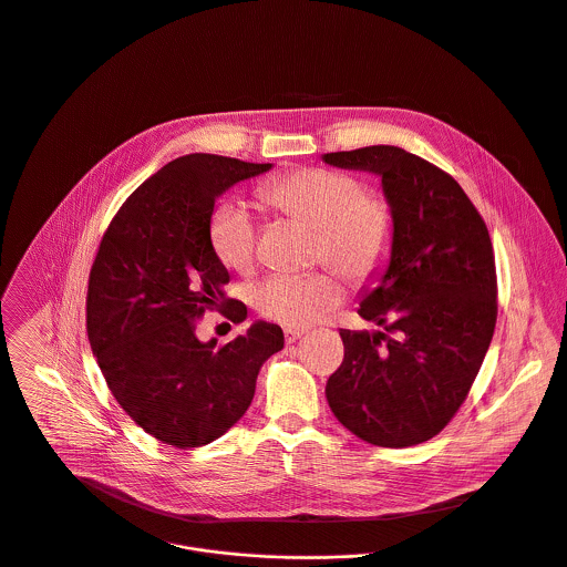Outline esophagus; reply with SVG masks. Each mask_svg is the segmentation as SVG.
I'll list each match as a JSON object with an SVG mask.
<instances>
[{"instance_id":"34e87169","label":"esophagus","mask_w":567,"mask_h":567,"mask_svg":"<svg viewBox=\"0 0 567 567\" xmlns=\"http://www.w3.org/2000/svg\"><path fill=\"white\" fill-rule=\"evenodd\" d=\"M306 332H308V330H303V328H286V330H284L286 343H295V341L301 339Z\"/></svg>"}]
</instances>
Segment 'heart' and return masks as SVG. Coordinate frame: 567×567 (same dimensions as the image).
<instances>
[{
  "label": "heart",
  "mask_w": 567,
  "mask_h": 567,
  "mask_svg": "<svg viewBox=\"0 0 567 567\" xmlns=\"http://www.w3.org/2000/svg\"><path fill=\"white\" fill-rule=\"evenodd\" d=\"M259 197L270 208L301 219L319 230L317 257L332 264L350 281L363 284L388 264L394 241L390 204L361 190L359 182L341 171L308 166L266 182ZM210 248L217 259L239 272L257 259V228L241 202L215 206L208 224ZM343 299L332 272L266 277L252 290L255 308L286 326H308L326 317Z\"/></svg>",
  "instance_id": "1"
}]
</instances>
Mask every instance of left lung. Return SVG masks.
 <instances>
[{"instance_id": "obj_1", "label": "left lung", "mask_w": 567, "mask_h": 567, "mask_svg": "<svg viewBox=\"0 0 567 567\" xmlns=\"http://www.w3.org/2000/svg\"><path fill=\"white\" fill-rule=\"evenodd\" d=\"M372 173L394 215V241L359 315L383 328L339 330L343 363L326 383L334 416L359 439L408 447L439 434L465 401L496 323L487 228L441 168L396 146L326 153Z\"/></svg>"}]
</instances>
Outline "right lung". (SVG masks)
Here are the masks:
<instances>
[{"mask_svg":"<svg viewBox=\"0 0 567 567\" xmlns=\"http://www.w3.org/2000/svg\"><path fill=\"white\" fill-rule=\"evenodd\" d=\"M272 164L193 153L146 179L111 221L95 257L86 330L100 370L126 414L175 447L219 439L248 410L266 359L284 348L277 323L255 321L226 346L199 341L197 319L246 306L208 239L215 202Z\"/></svg>","mask_w":567,"mask_h":567,"instance_id":"obj_1","label":"right lung"}]
</instances>
